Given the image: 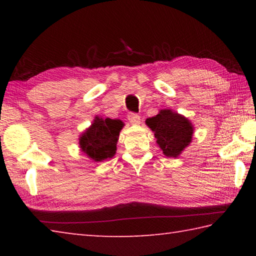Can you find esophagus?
<instances>
[{"instance_id":"34e87169","label":"esophagus","mask_w":256,"mask_h":256,"mask_svg":"<svg viewBox=\"0 0 256 256\" xmlns=\"http://www.w3.org/2000/svg\"><path fill=\"white\" fill-rule=\"evenodd\" d=\"M128 122L131 123L132 125H136V124H140V116H138L136 112H128Z\"/></svg>"}]
</instances>
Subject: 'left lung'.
I'll return each instance as SVG.
<instances>
[{"instance_id":"8db88e82","label":"left lung","mask_w":256,"mask_h":256,"mask_svg":"<svg viewBox=\"0 0 256 256\" xmlns=\"http://www.w3.org/2000/svg\"><path fill=\"white\" fill-rule=\"evenodd\" d=\"M146 123L154 132L159 148L167 157H177L192 140V124L184 116L170 110H160Z\"/></svg>"}]
</instances>
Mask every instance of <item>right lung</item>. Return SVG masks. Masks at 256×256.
I'll list each match as a JSON object with an SVG mask.
<instances>
[{"label":"right lung","instance_id":"obj_1","mask_svg":"<svg viewBox=\"0 0 256 256\" xmlns=\"http://www.w3.org/2000/svg\"><path fill=\"white\" fill-rule=\"evenodd\" d=\"M120 120L99 118L80 136V148L94 162L112 158L116 152L120 131L123 128Z\"/></svg>","mask_w":256,"mask_h":256}]
</instances>
